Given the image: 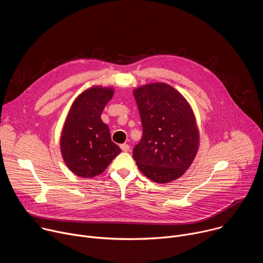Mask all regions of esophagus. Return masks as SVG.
<instances>
[{"mask_svg": "<svg viewBox=\"0 0 263 263\" xmlns=\"http://www.w3.org/2000/svg\"><path fill=\"white\" fill-rule=\"evenodd\" d=\"M121 148H122V151L128 152L129 149H130V146H129V144H127V143H123V144H121Z\"/></svg>", "mask_w": 263, "mask_h": 263, "instance_id": "1", "label": "esophagus"}]
</instances>
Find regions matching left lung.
Wrapping results in <instances>:
<instances>
[{
	"instance_id": "1",
	"label": "left lung",
	"mask_w": 263,
	"mask_h": 263,
	"mask_svg": "<svg viewBox=\"0 0 263 263\" xmlns=\"http://www.w3.org/2000/svg\"><path fill=\"white\" fill-rule=\"evenodd\" d=\"M142 137L133 149L140 172L156 183L180 178L199 149L200 133L192 106L173 86L149 83L133 90Z\"/></svg>"
}]
</instances>
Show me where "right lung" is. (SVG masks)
<instances>
[{"label": "right lung", "mask_w": 263, "mask_h": 263, "mask_svg": "<svg viewBox=\"0 0 263 263\" xmlns=\"http://www.w3.org/2000/svg\"><path fill=\"white\" fill-rule=\"evenodd\" d=\"M114 93L112 87L91 86L70 106L61 131L60 151L74 175L93 178L122 152L111 140L109 128L101 119L103 109Z\"/></svg>", "instance_id": "1"}]
</instances>
